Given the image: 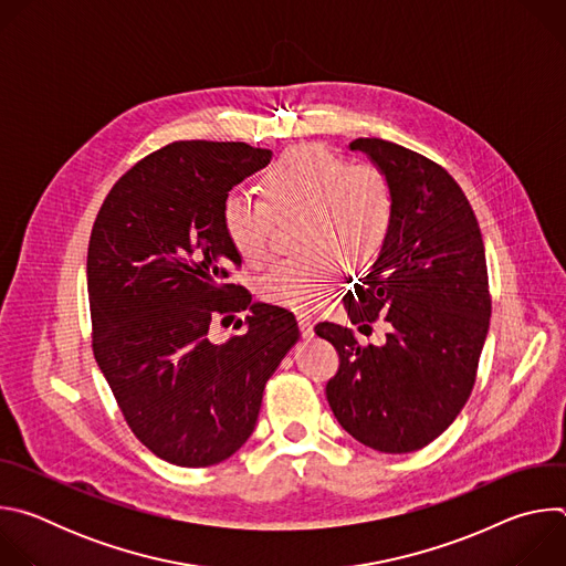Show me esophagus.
I'll return each mask as SVG.
<instances>
[{
  "instance_id": "esophagus-1",
  "label": "esophagus",
  "mask_w": 566,
  "mask_h": 566,
  "mask_svg": "<svg viewBox=\"0 0 566 566\" xmlns=\"http://www.w3.org/2000/svg\"><path fill=\"white\" fill-rule=\"evenodd\" d=\"M297 327H300V334H302L304 338H311V336H313V322H311V317L300 315V317H297Z\"/></svg>"
}]
</instances>
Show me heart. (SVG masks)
<instances>
[{"label":"heart","instance_id":"heart-1","mask_svg":"<svg viewBox=\"0 0 566 566\" xmlns=\"http://www.w3.org/2000/svg\"><path fill=\"white\" fill-rule=\"evenodd\" d=\"M293 217L302 251L277 262L258 291L269 304L313 313L336 289L343 264L358 271L380 255L394 217L391 184L325 145H297L262 175L260 197H228L221 206L228 244L249 266L269 258L275 221Z\"/></svg>","mask_w":566,"mask_h":566}]
</instances>
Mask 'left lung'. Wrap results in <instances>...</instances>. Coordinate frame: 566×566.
I'll use <instances>...</instances> for the list:
<instances>
[{
	"instance_id": "left-lung-1",
	"label": "left lung",
	"mask_w": 566,
	"mask_h": 566,
	"mask_svg": "<svg viewBox=\"0 0 566 566\" xmlns=\"http://www.w3.org/2000/svg\"><path fill=\"white\" fill-rule=\"evenodd\" d=\"M349 147L389 179L394 217L380 258L345 306L354 325L382 317L391 332L382 347H363L347 327L319 322L315 334L340 358L327 400L356 441L406 454L434 441L472 391L491 325L486 253L470 201L432 158L382 138Z\"/></svg>"
}]
</instances>
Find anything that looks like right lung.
I'll return each mask as SVG.
<instances>
[{
    "label": "right lung",
    "mask_w": 566,
    "mask_h": 566,
    "mask_svg": "<svg viewBox=\"0 0 566 566\" xmlns=\"http://www.w3.org/2000/svg\"><path fill=\"white\" fill-rule=\"evenodd\" d=\"M271 154L175 140L114 184L92 228L96 363L136 439L175 465H214L249 441L266 380L300 336L291 311L251 304L230 282L241 260L221 228L232 186L266 168ZM247 307V335L209 343L217 316Z\"/></svg>",
    "instance_id": "obj_1"
}]
</instances>
